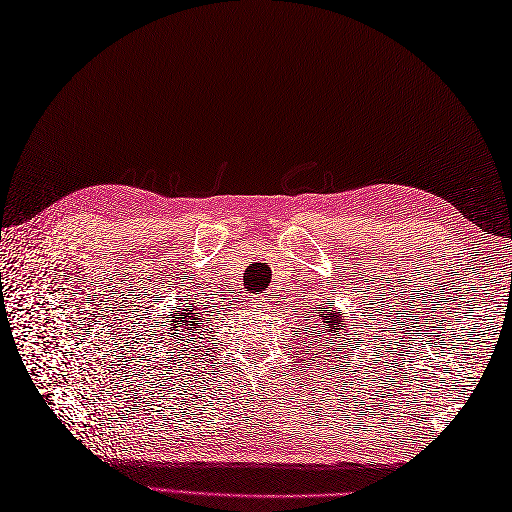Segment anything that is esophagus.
<instances>
[{"label":"esophagus","mask_w":512,"mask_h":512,"mask_svg":"<svg viewBox=\"0 0 512 512\" xmlns=\"http://www.w3.org/2000/svg\"><path fill=\"white\" fill-rule=\"evenodd\" d=\"M252 302H254V306H256V304H260V302H263V299H260V297H256V299H252Z\"/></svg>","instance_id":"34e87169"}]
</instances>
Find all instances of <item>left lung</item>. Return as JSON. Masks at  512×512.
<instances>
[{
	"label": "left lung",
	"instance_id": "left-lung-1",
	"mask_svg": "<svg viewBox=\"0 0 512 512\" xmlns=\"http://www.w3.org/2000/svg\"><path fill=\"white\" fill-rule=\"evenodd\" d=\"M321 319H323V328L328 326V332H332V334H330L332 339H334V336H336V339H341V330L345 328V323L341 326V317L336 315V313H330V315H326V317L321 315ZM319 334H321V330H319ZM341 345H343V343H341ZM339 350H341V347H339Z\"/></svg>",
	"mask_w": 512,
	"mask_h": 512
}]
</instances>
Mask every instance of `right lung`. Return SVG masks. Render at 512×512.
<instances>
[{"instance_id": "right-lung-1", "label": "right lung", "mask_w": 512, "mask_h": 512, "mask_svg": "<svg viewBox=\"0 0 512 512\" xmlns=\"http://www.w3.org/2000/svg\"><path fill=\"white\" fill-rule=\"evenodd\" d=\"M199 321H202V313H199L197 308H189L184 306V310H176V313L171 315V328L173 336H178V341L186 339V336H191L193 330L199 328ZM204 321H208L204 317Z\"/></svg>"}]
</instances>
